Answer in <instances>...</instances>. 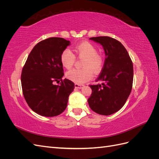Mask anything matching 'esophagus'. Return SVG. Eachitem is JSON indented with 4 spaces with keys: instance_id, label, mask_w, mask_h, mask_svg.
Returning a JSON list of instances; mask_svg holds the SVG:
<instances>
[{
    "instance_id": "esophagus-1",
    "label": "esophagus",
    "mask_w": 159,
    "mask_h": 159,
    "mask_svg": "<svg viewBox=\"0 0 159 159\" xmlns=\"http://www.w3.org/2000/svg\"><path fill=\"white\" fill-rule=\"evenodd\" d=\"M84 85H81V84H75V88L77 89H81L83 88Z\"/></svg>"
}]
</instances>
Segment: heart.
Returning a JSON list of instances; mask_svg holds the SVG:
<instances>
[{"label":"heart","mask_w":159,"mask_h":159,"mask_svg":"<svg viewBox=\"0 0 159 159\" xmlns=\"http://www.w3.org/2000/svg\"><path fill=\"white\" fill-rule=\"evenodd\" d=\"M76 54L85 57L81 69H72L66 73V77L75 84H81L93 78V70L98 73L103 67V58L98 53V49L93 44L88 42H83L74 47ZM75 56L70 48H67L61 52L60 56L61 64L66 69H70L73 66Z\"/></svg>","instance_id":"b5f03b06"}]
</instances>
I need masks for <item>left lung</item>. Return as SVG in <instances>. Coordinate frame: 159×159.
Segmentation results:
<instances>
[{
    "mask_svg": "<svg viewBox=\"0 0 159 159\" xmlns=\"http://www.w3.org/2000/svg\"><path fill=\"white\" fill-rule=\"evenodd\" d=\"M102 45L105 59L96 81L90 85L92 93L88 99L90 108L99 115H109L118 111L131 93L133 81V66L125 48L109 36L90 38Z\"/></svg>",
    "mask_w": 159,
    "mask_h": 159,
    "instance_id": "8db88e82",
    "label": "left lung"
}]
</instances>
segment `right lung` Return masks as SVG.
I'll return each instance as SVG.
<instances>
[{
	"label": "right lung",
	"instance_id": "right-lung-1",
	"mask_svg": "<svg viewBox=\"0 0 159 159\" xmlns=\"http://www.w3.org/2000/svg\"><path fill=\"white\" fill-rule=\"evenodd\" d=\"M70 44V41L57 37L38 42L22 68L24 97L30 109L42 116L54 117L64 111L69 95L74 89L71 81L62 80L64 74L60 56ZM60 80V84H53Z\"/></svg>",
	"mask_w": 159,
	"mask_h": 159
}]
</instances>
